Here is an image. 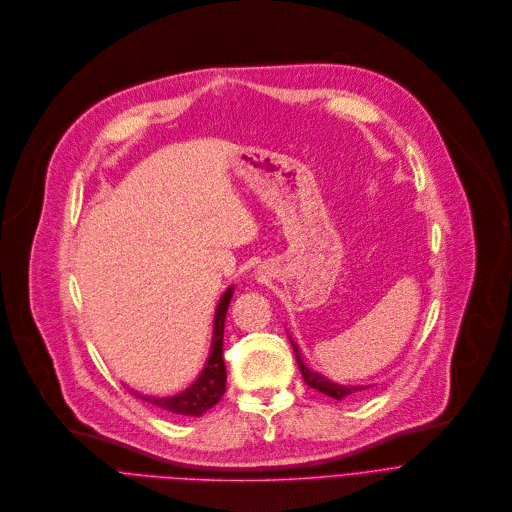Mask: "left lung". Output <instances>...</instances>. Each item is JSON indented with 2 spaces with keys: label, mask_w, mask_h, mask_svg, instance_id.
Segmentation results:
<instances>
[{
  "label": "left lung",
  "mask_w": 512,
  "mask_h": 512,
  "mask_svg": "<svg viewBox=\"0 0 512 512\" xmlns=\"http://www.w3.org/2000/svg\"><path fill=\"white\" fill-rule=\"evenodd\" d=\"M288 339H290V335H288ZM290 345H292V349H294V357H296V363H298V369H300V373H302L304 383L309 385V387H313V389H317V391H321L323 395H329V397L341 401V399H345V397H351V395H355V393L365 391L367 387H371V385H341V383H337V381L325 377L323 373L313 371L309 365H306V363L302 361L300 349H298V345H296L292 339H290Z\"/></svg>",
  "instance_id": "left-lung-1"
}]
</instances>
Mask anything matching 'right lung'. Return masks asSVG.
<instances>
[{
  "mask_svg": "<svg viewBox=\"0 0 512 512\" xmlns=\"http://www.w3.org/2000/svg\"><path fill=\"white\" fill-rule=\"evenodd\" d=\"M234 296V284L224 290V294L218 300L216 313H214V327H212V343H210V353L206 363H203V369L199 375L179 393L167 395V397H157V395H143L135 389H129L135 397H141L161 410L175 414V416H193L201 418L208 410L222 399L226 391V363L222 357V347H224V323H226V313L230 300Z\"/></svg>",
  "mask_w": 512,
  "mask_h": 512,
  "instance_id": "right-lung-1",
  "label": "right lung"
}]
</instances>
